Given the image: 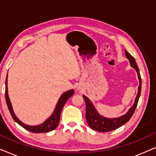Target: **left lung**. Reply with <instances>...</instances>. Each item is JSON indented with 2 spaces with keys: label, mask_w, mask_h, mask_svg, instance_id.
Wrapping results in <instances>:
<instances>
[{
  "label": "left lung",
  "mask_w": 156,
  "mask_h": 156,
  "mask_svg": "<svg viewBox=\"0 0 156 156\" xmlns=\"http://www.w3.org/2000/svg\"><path fill=\"white\" fill-rule=\"evenodd\" d=\"M126 56L128 59H129L131 66L136 70L138 74V77L139 80V86H138V91L137 96H136L135 102H134L133 105L132 107L130 108L129 112L123 116L119 117L116 119H106L104 118L101 115L98 114L97 110L95 109L94 106L92 103L90 101L88 98L86 96L83 95L85 104H86V119L87 123L89 126V127L91 129L95 130L99 132H108L114 131V130L118 129L121 126L125 124L126 123L128 122L133 116L134 112H135L136 106H137L138 99H139L140 91H141V77H140V74L139 69H138V66L136 65V60L134 57L129 54L126 50L125 51Z\"/></svg>",
  "instance_id": "left-lung-1"
}]
</instances>
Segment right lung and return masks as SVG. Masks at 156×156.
Returning a JSON list of instances; mask_svg holds the SVG:
<instances>
[{
    "label": "right lung",
    "mask_w": 156,
    "mask_h": 156,
    "mask_svg": "<svg viewBox=\"0 0 156 156\" xmlns=\"http://www.w3.org/2000/svg\"><path fill=\"white\" fill-rule=\"evenodd\" d=\"M8 82V75L6 76L5 80V101L6 104H7L8 108L9 109V112L11 114L12 119H14V121L18 123L19 125H20L21 126L24 128L25 129L27 130V131L33 132V133H47V132H50L52 130L55 129L57 128V126L59 124V119H60V114L62 112V109L64 105H65L66 102L68 100L69 98H70L73 95L74 92V89H71V90H69L66 91L61 96L60 98H59L58 102H57L56 107H55V109L53 112L50 118L47 119V120L44 121L43 123L42 124L38 125V126H28L25 124L23 122L19 120V119L17 118L15 115L13 110H12L11 103H10L9 97H8V87H7V82Z\"/></svg>",
    "instance_id": "right-lung-1"
}]
</instances>
